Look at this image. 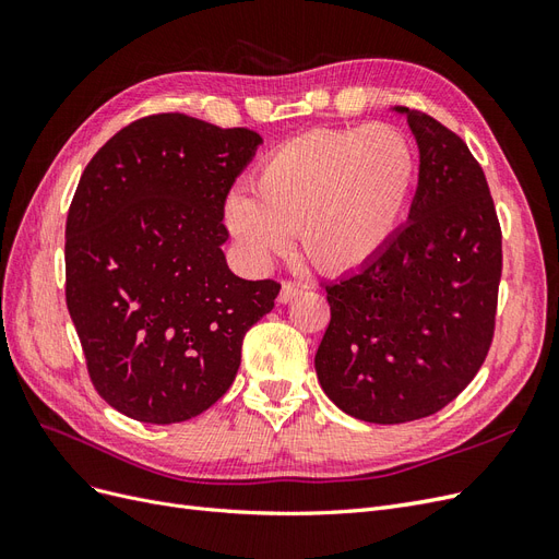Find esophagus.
<instances>
[{
  "instance_id": "1",
  "label": "esophagus",
  "mask_w": 559,
  "mask_h": 559,
  "mask_svg": "<svg viewBox=\"0 0 559 559\" xmlns=\"http://www.w3.org/2000/svg\"><path fill=\"white\" fill-rule=\"evenodd\" d=\"M302 292V286L300 284H296V282H284L282 284V289H280V302H289V300H294L298 294Z\"/></svg>"
}]
</instances>
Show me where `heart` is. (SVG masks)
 Here are the masks:
<instances>
[{
    "mask_svg": "<svg viewBox=\"0 0 559 559\" xmlns=\"http://www.w3.org/2000/svg\"><path fill=\"white\" fill-rule=\"evenodd\" d=\"M415 173V148L392 126L317 128L270 151L253 175L260 198L233 191L224 222L251 263L298 233L312 265L352 273L394 240Z\"/></svg>",
    "mask_w": 559,
    "mask_h": 559,
    "instance_id": "obj_1",
    "label": "heart"
}]
</instances>
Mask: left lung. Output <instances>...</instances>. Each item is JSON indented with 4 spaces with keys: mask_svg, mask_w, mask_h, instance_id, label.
I'll use <instances>...</instances> for the list:
<instances>
[{
    "mask_svg": "<svg viewBox=\"0 0 559 559\" xmlns=\"http://www.w3.org/2000/svg\"><path fill=\"white\" fill-rule=\"evenodd\" d=\"M408 116L419 179L408 224L380 257L326 284L314 368L347 415L403 425L438 413L476 378L495 337L501 226L483 167L460 134Z\"/></svg>",
    "mask_w": 559,
    "mask_h": 559,
    "instance_id": "obj_1",
    "label": "left lung"
}]
</instances>
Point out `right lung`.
I'll use <instances>...</instances> for the list:
<instances>
[{
	"mask_svg": "<svg viewBox=\"0 0 559 559\" xmlns=\"http://www.w3.org/2000/svg\"><path fill=\"white\" fill-rule=\"evenodd\" d=\"M261 134L186 114L118 130L83 170L64 228V296L93 386L146 425L186 421L238 376L280 282L230 273L224 202Z\"/></svg>",
	"mask_w": 559,
	"mask_h": 559,
	"instance_id": "add662e5",
	"label": "right lung"
}]
</instances>
